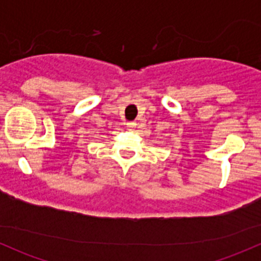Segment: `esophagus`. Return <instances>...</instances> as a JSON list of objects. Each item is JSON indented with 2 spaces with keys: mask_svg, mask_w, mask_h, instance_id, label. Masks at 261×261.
<instances>
[{
  "mask_svg": "<svg viewBox=\"0 0 261 261\" xmlns=\"http://www.w3.org/2000/svg\"><path fill=\"white\" fill-rule=\"evenodd\" d=\"M126 126H127L128 128H135L136 123L134 122V121H130V122H126Z\"/></svg>",
  "mask_w": 261,
  "mask_h": 261,
  "instance_id": "1",
  "label": "esophagus"
}]
</instances>
